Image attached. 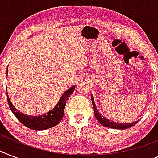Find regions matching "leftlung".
Returning a JSON list of instances; mask_svg holds the SVG:
<instances>
[{
  "instance_id": "left-lung-1",
  "label": "left lung",
  "mask_w": 158,
  "mask_h": 158,
  "mask_svg": "<svg viewBox=\"0 0 158 158\" xmlns=\"http://www.w3.org/2000/svg\"><path fill=\"white\" fill-rule=\"evenodd\" d=\"M91 102H92V104H93V108H94V113H95V116L97 119L98 121L102 124V125H104L105 127H108V128H115V129H126V128H130V127L133 126L134 124H136L138 120H136V121L132 122V123H119V122H114L112 120H110L107 118H105L104 116H103L101 114L99 113V111L97 110V108H96V106H95V102H94V98L93 95H91Z\"/></svg>"
}]
</instances>
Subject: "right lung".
I'll return each instance as SVG.
<instances>
[{
    "label": "right lung",
    "mask_w": 158,
    "mask_h": 158,
    "mask_svg": "<svg viewBox=\"0 0 158 158\" xmlns=\"http://www.w3.org/2000/svg\"><path fill=\"white\" fill-rule=\"evenodd\" d=\"M6 73L8 75V68ZM75 87V86H72L71 88H69L65 91L63 95L61 96L58 104L54 106V108L50 110V112L41 116H30V115H26V114L22 113L21 112H18V109L10 101L9 95H7L8 103L13 114L23 125L34 130H45V129L53 128L57 125L63 119L67 100L70 97V95L74 92Z\"/></svg>",
    "instance_id": "add662e5"
}]
</instances>
